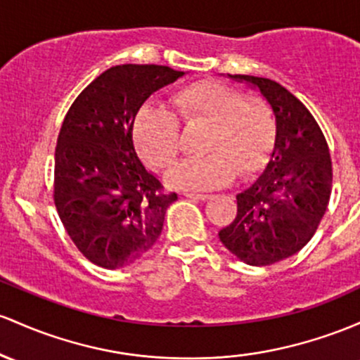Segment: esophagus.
Returning <instances> with one entry per match:
<instances>
[{
	"label": "esophagus",
	"instance_id": "esophagus-1",
	"mask_svg": "<svg viewBox=\"0 0 360 360\" xmlns=\"http://www.w3.org/2000/svg\"><path fill=\"white\" fill-rule=\"evenodd\" d=\"M186 198H193V200H210L212 195H205V193H193V191H184L183 193Z\"/></svg>",
	"mask_w": 360,
	"mask_h": 360
}]
</instances>
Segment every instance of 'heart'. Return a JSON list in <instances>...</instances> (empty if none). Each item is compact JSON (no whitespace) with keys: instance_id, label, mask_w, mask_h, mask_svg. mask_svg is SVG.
<instances>
[{"instance_id":"1","label":"heart","mask_w":360,"mask_h":360,"mask_svg":"<svg viewBox=\"0 0 360 360\" xmlns=\"http://www.w3.org/2000/svg\"><path fill=\"white\" fill-rule=\"evenodd\" d=\"M176 112L157 102L138 109L133 135L141 155L157 169L167 167L183 148V121H207L205 155L189 157L167 171L169 183L181 188L212 189L258 171L275 138L274 110L263 98H248L243 90L222 82H198L172 96Z\"/></svg>"}]
</instances>
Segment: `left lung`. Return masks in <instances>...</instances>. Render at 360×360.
Instances as JSON below:
<instances>
[{
  "mask_svg": "<svg viewBox=\"0 0 360 360\" xmlns=\"http://www.w3.org/2000/svg\"><path fill=\"white\" fill-rule=\"evenodd\" d=\"M262 92L275 114V147L262 176L236 196L238 215L219 232L240 262L266 266L301 251L325 215L331 195V157L313 114L270 78L229 75Z\"/></svg>",
  "mask_w": 360,
  "mask_h": 360,
  "instance_id": "obj_1",
  "label": "left lung"
}]
</instances>
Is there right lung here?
Returning a JSON list of instances; mask_svg holds the SVG:
<instances>
[{
    "mask_svg": "<svg viewBox=\"0 0 360 360\" xmlns=\"http://www.w3.org/2000/svg\"><path fill=\"white\" fill-rule=\"evenodd\" d=\"M160 65H120L97 77L66 112L54 152V205L89 262L116 270L159 239L176 193L145 169L133 143L138 109L183 77Z\"/></svg>",
    "mask_w": 360,
    "mask_h": 360,
    "instance_id": "add662e5",
    "label": "right lung"
}]
</instances>
